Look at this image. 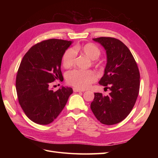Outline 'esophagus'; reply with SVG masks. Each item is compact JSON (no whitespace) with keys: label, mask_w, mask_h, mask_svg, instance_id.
I'll list each match as a JSON object with an SVG mask.
<instances>
[{"label":"esophagus","mask_w":158,"mask_h":158,"mask_svg":"<svg viewBox=\"0 0 158 158\" xmlns=\"http://www.w3.org/2000/svg\"><path fill=\"white\" fill-rule=\"evenodd\" d=\"M73 91L74 92H85V89H80L78 88H73Z\"/></svg>","instance_id":"obj_1"}]
</instances>
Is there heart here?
I'll list each match as a JSON object with an SVG mask.
<instances>
[{
    "mask_svg": "<svg viewBox=\"0 0 158 158\" xmlns=\"http://www.w3.org/2000/svg\"><path fill=\"white\" fill-rule=\"evenodd\" d=\"M78 51L84 52L92 60H96L101 54V51L98 47L93 44H87L82 47H76L75 49H69L64 52L62 59L64 67L70 68L74 64L76 52ZM96 79V74L93 70H74L69 72L66 76V80L68 83L80 89L88 88Z\"/></svg>",
    "mask_w": 158,
    "mask_h": 158,
    "instance_id": "obj_1",
    "label": "heart"
}]
</instances>
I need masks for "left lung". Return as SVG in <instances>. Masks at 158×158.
<instances>
[{"mask_svg": "<svg viewBox=\"0 0 158 158\" xmlns=\"http://www.w3.org/2000/svg\"><path fill=\"white\" fill-rule=\"evenodd\" d=\"M106 51L107 64L99 84L109 89L108 95L94 93L91 109L104 125L121 122L132 111L140 89V73L131 52L122 41L113 37L93 39Z\"/></svg>", "mask_w": 158, "mask_h": 158, "instance_id": "1", "label": "left lung"}]
</instances>
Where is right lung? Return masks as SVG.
I'll list each match as a JSON object with an SVG mask.
<instances>
[{
	"instance_id": "right-lung-1",
	"label": "right lung",
	"mask_w": 158,
	"mask_h": 158,
	"mask_svg": "<svg viewBox=\"0 0 158 158\" xmlns=\"http://www.w3.org/2000/svg\"><path fill=\"white\" fill-rule=\"evenodd\" d=\"M72 41L58 39L43 41L23 56L16 80L18 102L31 121L48 125L63 111L73 90L62 86L56 91L51 84L63 78L61 61Z\"/></svg>"
}]
</instances>
